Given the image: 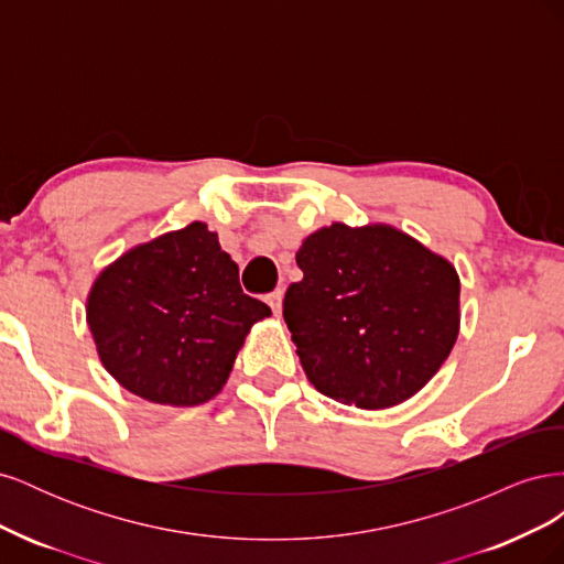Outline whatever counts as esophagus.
Listing matches in <instances>:
<instances>
[{
  "label": "esophagus",
  "mask_w": 564,
  "mask_h": 564,
  "mask_svg": "<svg viewBox=\"0 0 564 564\" xmlns=\"http://www.w3.org/2000/svg\"><path fill=\"white\" fill-rule=\"evenodd\" d=\"M282 296H284L282 289H275V292L268 294V299H265L268 305L272 308V315H275V317L282 315Z\"/></svg>",
  "instance_id": "obj_1"
}]
</instances>
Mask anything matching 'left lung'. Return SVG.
Segmentation results:
<instances>
[{"mask_svg":"<svg viewBox=\"0 0 564 564\" xmlns=\"http://www.w3.org/2000/svg\"><path fill=\"white\" fill-rule=\"evenodd\" d=\"M284 322L308 381L360 409L395 406L447 360L460 324L456 268L386 224H332L296 251Z\"/></svg>","mask_w":564,"mask_h":564,"instance_id":"obj_1","label":"left lung"}]
</instances>
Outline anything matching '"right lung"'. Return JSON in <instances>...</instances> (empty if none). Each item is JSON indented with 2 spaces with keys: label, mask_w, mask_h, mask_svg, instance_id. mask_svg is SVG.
Here are the masks:
<instances>
[{
  "label": "right lung",
  "mask_w": 564,
  "mask_h": 564,
  "mask_svg": "<svg viewBox=\"0 0 564 564\" xmlns=\"http://www.w3.org/2000/svg\"><path fill=\"white\" fill-rule=\"evenodd\" d=\"M270 308L240 286L218 235L195 220L119 256L91 284L87 324L100 362L133 395L195 406L226 386Z\"/></svg>",
  "instance_id": "right-lung-1"
}]
</instances>
